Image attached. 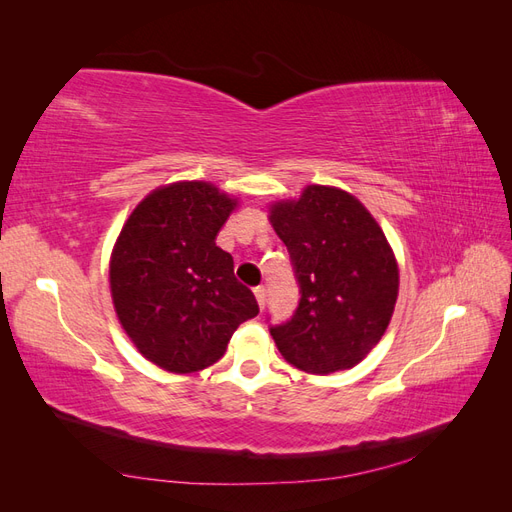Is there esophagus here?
<instances>
[{"label":"esophagus","mask_w":512,"mask_h":512,"mask_svg":"<svg viewBox=\"0 0 512 512\" xmlns=\"http://www.w3.org/2000/svg\"><path fill=\"white\" fill-rule=\"evenodd\" d=\"M254 294H256L258 305L265 307V303H267V288H265V286H256V288H254Z\"/></svg>","instance_id":"esophagus-1"}]
</instances>
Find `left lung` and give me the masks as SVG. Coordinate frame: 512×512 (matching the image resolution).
Segmentation results:
<instances>
[{"instance_id": "left-lung-1", "label": "left lung", "mask_w": 512, "mask_h": 512, "mask_svg": "<svg viewBox=\"0 0 512 512\" xmlns=\"http://www.w3.org/2000/svg\"><path fill=\"white\" fill-rule=\"evenodd\" d=\"M271 224L286 243L299 305L269 331L284 359L327 376L359 363L393 316L399 271L371 213L344 190L309 185L277 203Z\"/></svg>"}]
</instances>
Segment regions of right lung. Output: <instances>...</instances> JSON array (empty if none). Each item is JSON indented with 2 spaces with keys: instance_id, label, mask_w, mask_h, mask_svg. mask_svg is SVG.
Returning a JSON list of instances; mask_svg holds the SVG:
<instances>
[{
  "instance_id": "obj_1",
  "label": "right lung",
  "mask_w": 512,
  "mask_h": 512,
  "mask_svg": "<svg viewBox=\"0 0 512 512\" xmlns=\"http://www.w3.org/2000/svg\"><path fill=\"white\" fill-rule=\"evenodd\" d=\"M235 200L205 181L151 192L123 226L111 258L121 327L151 363L175 374L220 361L232 333L258 314L254 292L215 245Z\"/></svg>"
}]
</instances>
